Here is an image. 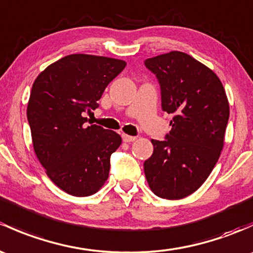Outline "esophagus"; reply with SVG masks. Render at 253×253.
<instances>
[{
    "instance_id": "obj_1",
    "label": "esophagus",
    "mask_w": 253,
    "mask_h": 253,
    "mask_svg": "<svg viewBox=\"0 0 253 253\" xmlns=\"http://www.w3.org/2000/svg\"><path fill=\"white\" fill-rule=\"evenodd\" d=\"M137 139V138L133 137V135H128V134H122V140H124L125 143H131V142H134V140Z\"/></svg>"
}]
</instances>
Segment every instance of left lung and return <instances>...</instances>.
I'll list each match as a JSON object with an SVG mask.
<instances>
[{"mask_svg":"<svg viewBox=\"0 0 253 253\" xmlns=\"http://www.w3.org/2000/svg\"><path fill=\"white\" fill-rule=\"evenodd\" d=\"M160 82L162 110L173 114L165 140L151 139L144 162L151 191L178 200L196 191L216 166L224 145L229 102L216 74L187 53L172 50L145 60Z\"/></svg>","mask_w":253,"mask_h":253,"instance_id":"8db88e82","label":"left lung"}]
</instances>
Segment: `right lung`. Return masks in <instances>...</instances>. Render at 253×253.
Masks as SVG:
<instances>
[{
	"label": "right lung",
	"instance_id": "right-lung-1",
	"mask_svg": "<svg viewBox=\"0 0 253 253\" xmlns=\"http://www.w3.org/2000/svg\"><path fill=\"white\" fill-rule=\"evenodd\" d=\"M125 66L115 58L70 54L34 82L26 109L34 151L49 179L70 195H93L108 179L110 156L122 139L97 125L86 126L84 113L98 108Z\"/></svg>",
	"mask_w": 253,
	"mask_h": 253
}]
</instances>
